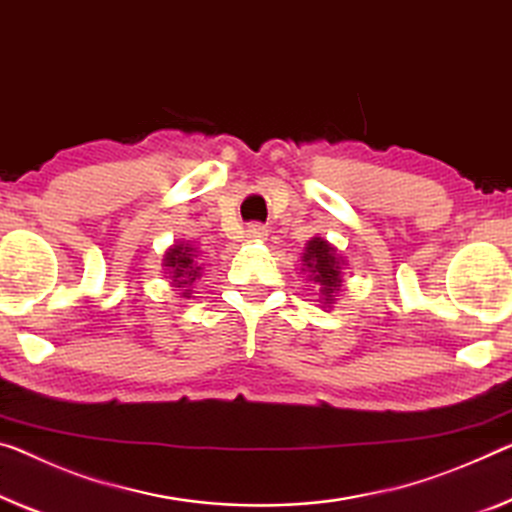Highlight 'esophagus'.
Segmentation results:
<instances>
[{
    "label": "esophagus",
    "instance_id": "34e87169",
    "mask_svg": "<svg viewBox=\"0 0 512 512\" xmlns=\"http://www.w3.org/2000/svg\"><path fill=\"white\" fill-rule=\"evenodd\" d=\"M245 235H247V240H251V242H263V240H267V229L261 224H251V226H247Z\"/></svg>",
    "mask_w": 512,
    "mask_h": 512
}]
</instances>
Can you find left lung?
<instances>
[{"label":"left lung","mask_w":512,"mask_h":512,"mask_svg":"<svg viewBox=\"0 0 512 512\" xmlns=\"http://www.w3.org/2000/svg\"><path fill=\"white\" fill-rule=\"evenodd\" d=\"M345 258L341 256L332 242L320 238H311L306 242L304 254H302V272L306 274V279L313 281L318 286L320 293V304L322 309H332L336 304V297L343 288V270H345Z\"/></svg>","instance_id":"obj_1"}]
</instances>
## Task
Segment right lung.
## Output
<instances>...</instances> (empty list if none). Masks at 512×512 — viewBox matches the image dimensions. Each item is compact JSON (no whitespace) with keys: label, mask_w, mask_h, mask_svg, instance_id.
Returning a JSON list of instances; mask_svg holds the SVG:
<instances>
[{"label":"right lung","mask_w":512,"mask_h":512,"mask_svg":"<svg viewBox=\"0 0 512 512\" xmlns=\"http://www.w3.org/2000/svg\"><path fill=\"white\" fill-rule=\"evenodd\" d=\"M162 267L164 274H169V283L176 290V295L183 297V300H190L194 283L196 279H201L203 270L199 249L190 245V242H176V245L164 251Z\"/></svg>","instance_id":"right-lung-1"}]
</instances>
